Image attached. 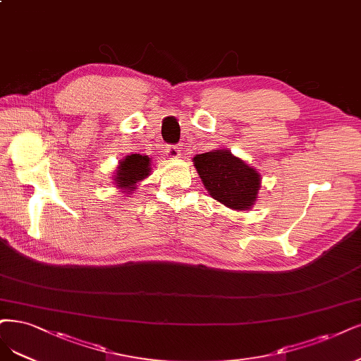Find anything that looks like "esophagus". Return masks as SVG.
Segmentation results:
<instances>
[{
  "label": "esophagus",
  "mask_w": 361,
  "mask_h": 361,
  "mask_svg": "<svg viewBox=\"0 0 361 361\" xmlns=\"http://www.w3.org/2000/svg\"><path fill=\"white\" fill-rule=\"evenodd\" d=\"M166 154L170 158H179L180 157V147L176 145H167L166 146Z\"/></svg>",
  "instance_id": "1"
}]
</instances>
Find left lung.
Instances as JSON below:
<instances>
[{
	"label": "left lung",
	"mask_w": 361,
	"mask_h": 361,
	"mask_svg": "<svg viewBox=\"0 0 361 361\" xmlns=\"http://www.w3.org/2000/svg\"><path fill=\"white\" fill-rule=\"evenodd\" d=\"M192 161L210 197L234 210H250L254 206L261 176L243 159L228 149H215L195 155Z\"/></svg>",
	"instance_id": "obj_1"
}]
</instances>
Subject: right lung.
Listing matches in <instances>:
<instances>
[{
  "label": "right lung",
  "instance_id": "1",
  "mask_svg": "<svg viewBox=\"0 0 361 361\" xmlns=\"http://www.w3.org/2000/svg\"><path fill=\"white\" fill-rule=\"evenodd\" d=\"M151 173V158L147 155L131 154L123 158L115 173V183L123 192H131L135 185L142 182Z\"/></svg>",
  "mask_w": 361,
  "mask_h": 361
}]
</instances>
